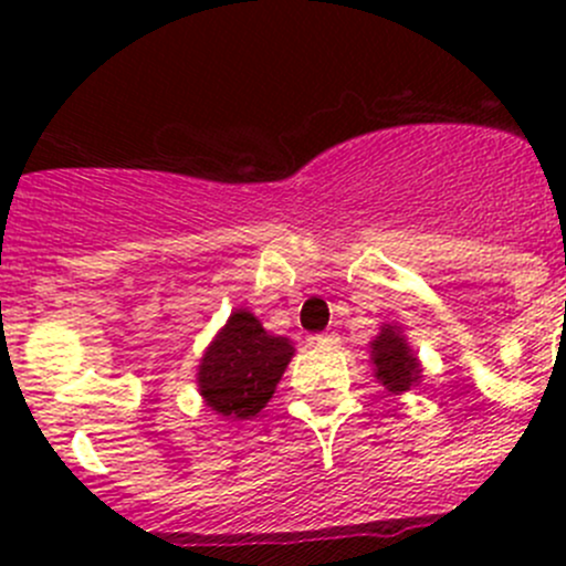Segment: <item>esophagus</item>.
Segmentation results:
<instances>
[{
  "instance_id": "1",
  "label": "esophagus",
  "mask_w": 566,
  "mask_h": 566,
  "mask_svg": "<svg viewBox=\"0 0 566 566\" xmlns=\"http://www.w3.org/2000/svg\"><path fill=\"white\" fill-rule=\"evenodd\" d=\"M312 342H315L317 347H336V345H339V336H336L334 331H325V334L312 336Z\"/></svg>"
}]
</instances>
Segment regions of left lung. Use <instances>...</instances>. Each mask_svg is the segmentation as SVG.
I'll list each match as a JSON object with an SVG mask.
<instances>
[{"label":"left lung","instance_id":"8db88e82","mask_svg":"<svg viewBox=\"0 0 566 566\" xmlns=\"http://www.w3.org/2000/svg\"><path fill=\"white\" fill-rule=\"evenodd\" d=\"M373 358H375V378L386 386L389 391H408L410 386L419 380V361L410 353L408 342L397 334V331L384 328V334L373 342Z\"/></svg>","mask_w":566,"mask_h":566}]
</instances>
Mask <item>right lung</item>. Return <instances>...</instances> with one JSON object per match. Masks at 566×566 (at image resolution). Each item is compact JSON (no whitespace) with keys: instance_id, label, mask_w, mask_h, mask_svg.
I'll use <instances>...</instances> for the list:
<instances>
[{"instance_id":"1","label":"right lung","mask_w":566,"mask_h":566,"mask_svg":"<svg viewBox=\"0 0 566 566\" xmlns=\"http://www.w3.org/2000/svg\"><path fill=\"white\" fill-rule=\"evenodd\" d=\"M293 358L284 336H271L249 312H235L199 364V391L216 413L249 419L265 408Z\"/></svg>"}]
</instances>
